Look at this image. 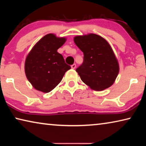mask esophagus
<instances>
[{
    "instance_id": "34e87169",
    "label": "esophagus",
    "mask_w": 146,
    "mask_h": 146,
    "mask_svg": "<svg viewBox=\"0 0 146 146\" xmlns=\"http://www.w3.org/2000/svg\"><path fill=\"white\" fill-rule=\"evenodd\" d=\"M71 69H75L76 68V64H73V65L71 66Z\"/></svg>"
}]
</instances>
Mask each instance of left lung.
Returning a JSON list of instances; mask_svg holds the SVG:
<instances>
[{"label": "left lung", "mask_w": 146, "mask_h": 146, "mask_svg": "<svg viewBox=\"0 0 146 146\" xmlns=\"http://www.w3.org/2000/svg\"><path fill=\"white\" fill-rule=\"evenodd\" d=\"M74 42L84 53L83 63L76 70L82 82L95 91L112 86L119 64L108 42L94 33L76 36Z\"/></svg>", "instance_id": "8db88e82"}]
</instances>
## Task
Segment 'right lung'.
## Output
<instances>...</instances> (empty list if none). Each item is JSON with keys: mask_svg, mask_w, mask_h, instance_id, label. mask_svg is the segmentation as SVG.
I'll use <instances>...</instances> for the list:
<instances>
[{"mask_svg": "<svg viewBox=\"0 0 146 146\" xmlns=\"http://www.w3.org/2000/svg\"><path fill=\"white\" fill-rule=\"evenodd\" d=\"M65 37L49 33L35 44L27 55L24 70L26 77L35 90L49 93L61 82L70 70L58 48L65 43Z\"/></svg>", "mask_w": 146, "mask_h": 146, "instance_id": "obj_1", "label": "right lung"}]
</instances>
